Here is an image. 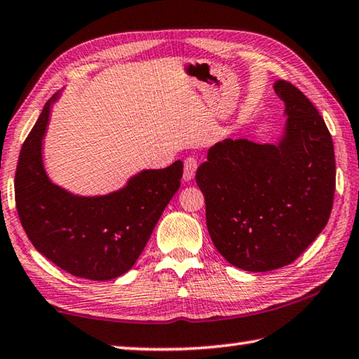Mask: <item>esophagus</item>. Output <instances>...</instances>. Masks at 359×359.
I'll return each mask as SVG.
<instances>
[{
	"mask_svg": "<svg viewBox=\"0 0 359 359\" xmlns=\"http://www.w3.org/2000/svg\"><path fill=\"white\" fill-rule=\"evenodd\" d=\"M198 170V160L194 157H187L184 160V180H191Z\"/></svg>",
	"mask_w": 359,
	"mask_h": 359,
	"instance_id": "obj_1",
	"label": "esophagus"
}]
</instances>
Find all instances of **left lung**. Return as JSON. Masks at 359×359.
<instances>
[{"instance_id":"8db88e82","label":"left lung","mask_w":359,"mask_h":359,"mask_svg":"<svg viewBox=\"0 0 359 359\" xmlns=\"http://www.w3.org/2000/svg\"><path fill=\"white\" fill-rule=\"evenodd\" d=\"M273 90L286 105L278 146L227 138L196 171L208 233L235 268L268 272L297 259L327 226L333 208V140L313 102L291 82Z\"/></svg>"}]
</instances>
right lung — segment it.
Listing matches in <instances>:
<instances>
[{
  "instance_id": "1",
  "label": "right lung",
  "mask_w": 359,
  "mask_h": 359,
  "mask_svg": "<svg viewBox=\"0 0 359 359\" xmlns=\"http://www.w3.org/2000/svg\"><path fill=\"white\" fill-rule=\"evenodd\" d=\"M55 96L53 97V101ZM48 101L21 147L15 205L27 238L41 255L72 276L111 280L142 254L158 217L180 187L184 163L140 172L126 188L101 198H79L53 185L41 165Z\"/></svg>"
}]
</instances>
